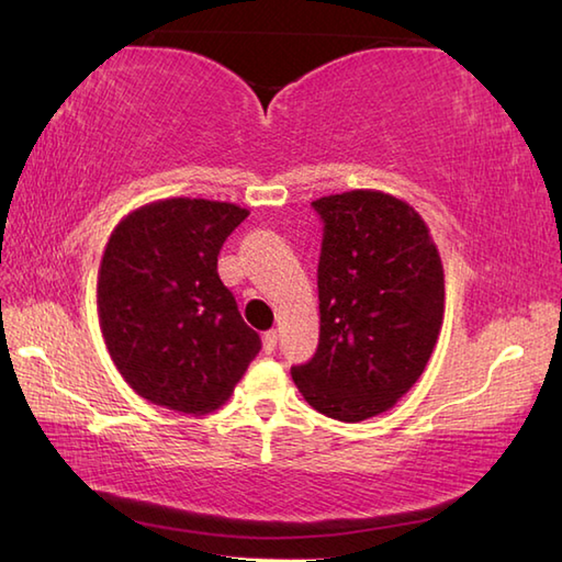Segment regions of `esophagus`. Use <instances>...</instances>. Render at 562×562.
I'll list each match as a JSON object with an SVG mask.
<instances>
[{"label": "esophagus", "instance_id": "1", "mask_svg": "<svg viewBox=\"0 0 562 562\" xmlns=\"http://www.w3.org/2000/svg\"><path fill=\"white\" fill-rule=\"evenodd\" d=\"M274 348H278V330H266L262 333V350L270 355Z\"/></svg>", "mask_w": 562, "mask_h": 562}]
</instances>
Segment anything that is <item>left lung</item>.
<instances>
[{
    "label": "left lung",
    "instance_id": "left-lung-1",
    "mask_svg": "<svg viewBox=\"0 0 562 562\" xmlns=\"http://www.w3.org/2000/svg\"><path fill=\"white\" fill-rule=\"evenodd\" d=\"M312 205L324 220L321 336L292 379L314 411L360 423L391 411L432 357L445 324V268L408 202L357 188Z\"/></svg>",
    "mask_w": 562,
    "mask_h": 562
}]
</instances>
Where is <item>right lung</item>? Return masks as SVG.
<instances>
[{
    "instance_id": "add662e5",
    "label": "right lung",
    "mask_w": 562,
    "mask_h": 562,
    "mask_svg": "<svg viewBox=\"0 0 562 562\" xmlns=\"http://www.w3.org/2000/svg\"><path fill=\"white\" fill-rule=\"evenodd\" d=\"M246 207L205 198L147 202L115 224L97 280L101 336L137 396L186 415L229 401L260 352L217 272Z\"/></svg>"
}]
</instances>
